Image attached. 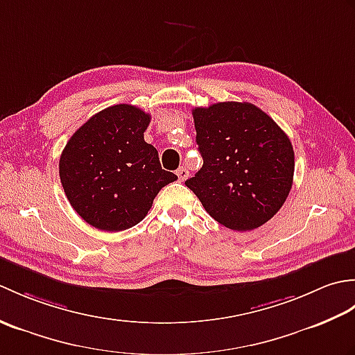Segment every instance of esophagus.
<instances>
[{
  "mask_svg": "<svg viewBox=\"0 0 355 355\" xmlns=\"http://www.w3.org/2000/svg\"><path fill=\"white\" fill-rule=\"evenodd\" d=\"M177 175H178L180 182H184V180L187 178V175H189V172H187L186 168H180V169L177 171Z\"/></svg>",
  "mask_w": 355,
  "mask_h": 355,
  "instance_id": "1",
  "label": "esophagus"
}]
</instances>
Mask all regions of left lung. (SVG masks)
<instances>
[{
    "label": "left lung",
    "instance_id": "8db88e82",
    "mask_svg": "<svg viewBox=\"0 0 355 355\" xmlns=\"http://www.w3.org/2000/svg\"><path fill=\"white\" fill-rule=\"evenodd\" d=\"M202 168L184 184L206 212L232 230L261 227L293 186L294 150L281 128L248 102L192 110Z\"/></svg>",
    "mask_w": 355,
    "mask_h": 355
}]
</instances>
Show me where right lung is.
Here are the masks:
<instances>
[{
  "mask_svg": "<svg viewBox=\"0 0 355 355\" xmlns=\"http://www.w3.org/2000/svg\"><path fill=\"white\" fill-rule=\"evenodd\" d=\"M150 116L128 103L112 105L82 125L67 143L59 177L78 215L93 227L120 232L148 215L162 187L177 175L162 169L143 132Z\"/></svg>",
  "mask_w": 355,
  "mask_h": 355,
  "instance_id": "add662e5",
  "label": "right lung"
}]
</instances>
